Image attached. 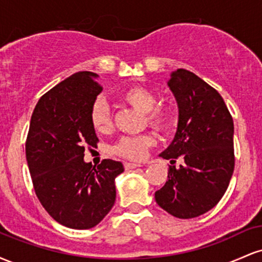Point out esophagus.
Here are the masks:
<instances>
[{"label":"esophagus","mask_w":262,"mask_h":262,"mask_svg":"<svg viewBox=\"0 0 262 262\" xmlns=\"http://www.w3.org/2000/svg\"><path fill=\"white\" fill-rule=\"evenodd\" d=\"M141 164H134V162H125L124 167L125 170H130V169H137V167H140Z\"/></svg>","instance_id":"1"}]
</instances>
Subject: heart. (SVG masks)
<instances>
[{
	"label": "heart",
	"instance_id": "heart-1",
	"mask_svg": "<svg viewBox=\"0 0 262 262\" xmlns=\"http://www.w3.org/2000/svg\"><path fill=\"white\" fill-rule=\"evenodd\" d=\"M118 100L144 113L145 121L150 127L160 132L167 130L173 122V114L169 108L158 106V96L151 90L143 86H132L123 90ZM90 119L93 129L98 133H108L112 128V116L110 106L103 98L93 102L90 112ZM156 143L152 134L145 133L137 137H123L114 145V152L129 160H141L145 158L148 150Z\"/></svg>",
	"mask_w": 262,
	"mask_h": 262
}]
</instances>
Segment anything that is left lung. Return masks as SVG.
<instances>
[{"instance_id": "8db88e82", "label": "left lung", "mask_w": 262, "mask_h": 262, "mask_svg": "<svg viewBox=\"0 0 262 262\" xmlns=\"http://www.w3.org/2000/svg\"><path fill=\"white\" fill-rule=\"evenodd\" d=\"M170 90L179 104V124L172 143L160 156L175 161L155 201L171 215L196 218L217 206L229 186L235 165L234 123L227 104L202 79L185 69L171 74Z\"/></svg>"}]
</instances>
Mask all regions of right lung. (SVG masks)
I'll list each match as a JSON object with an SVG mask.
<instances>
[{"label": "right lung", "mask_w": 262, "mask_h": 262, "mask_svg": "<svg viewBox=\"0 0 262 262\" xmlns=\"http://www.w3.org/2000/svg\"><path fill=\"white\" fill-rule=\"evenodd\" d=\"M97 74L80 71L44 93L33 111L26 158L39 202L54 221L71 229H90L112 209L119 161L97 167L83 161L85 146H97L90 119L102 91Z\"/></svg>", "instance_id": "1"}]
</instances>
